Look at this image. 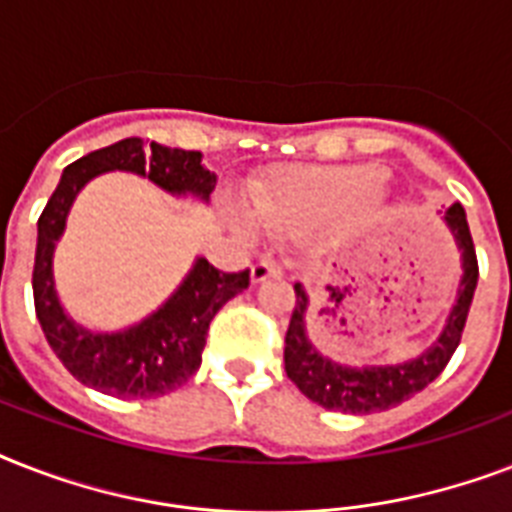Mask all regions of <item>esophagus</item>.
Listing matches in <instances>:
<instances>
[{
	"label": "esophagus",
	"instance_id": "34e87169",
	"mask_svg": "<svg viewBox=\"0 0 512 512\" xmlns=\"http://www.w3.org/2000/svg\"><path fill=\"white\" fill-rule=\"evenodd\" d=\"M281 276V265L276 260H260V263L252 265V281H265V279H276Z\"/></svg>",
	"mask_w": 512,
	"mask_h": 512
}]
</instances>
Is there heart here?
Returning a JSON list of instances; mask_svg holds the SVG:
<instances>
[{
	"label": "heart",
	"mask_w": 512,
	"mask_h": 512,
	"mask_svg": "<svg viewBox=\"0 0 512 512\" xmlns=\"http://www.w3.org/2000/svg\"><path fill=\"white\" fill-rule=\"evenodd\" d=\"M385 199L380 172L369 164H340V167H311L295 170L268 185L249 191L252 215L276 236L319 228L345 209L356 207L372 212ZM244 231L252 228L244 215H236Z\"/></svg>",
	"instance_id": "heart-1"
}]
</instances>
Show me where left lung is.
<instances>
[{"instance_id":"left-lung-1","label":"left lung","mask_w":512,"mask_h":512,"mask_svg":"<svg viewBox=\"0 0 512 512\" xmlns=\"http://www.w3.org/2000/svg\"><path fill=\"white\" fill-rule=\"evenodd\" d=\"M444 223L454 236V244L462 257V279L457 287V300L446 316L441 335L425 348L420 356L401 361V364L382 366H348L337 364L332 358L321 356L305 329V311H308V292L303 284H295V311L289 319L287 337H284V369L303 396L316 401L324 409L345 414L385 412L398 406L422 388H428L438 374L444 372L449 358L460 345L462 329L468 321L470 303L478 284L476 247L470 239L468 217L462 204H452L444 212Z\"/></svg>"}]
</instances>
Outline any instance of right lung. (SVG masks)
<instances>
[{
  "mask_svg": "<svg viewBox=\"0 0 512 512\" xmlns=\"http://www.w3.org/2000/svg\"><path fill=\"white\" fill-rule=\"evenodd\" d=\"M116 170L148 177L172 196H193L204 204L217 185V175L201 164L199 151L162 143L146 146L140 138H124L68 164L36 223V319L55 356L82 385L116 398H154L172 393L196 374L209 321L231 297L249 287V271L223 273L204 257H196L180 287L138 324L119 332H92L76 324L55 289V244L66 231L79 191L92 177Z\"/></svg>",
  "mask_w": 512,
  "mask_h": 512,
  "instance_id": "right-lung-1",
  "label": "right lung"
}]
</instances>
